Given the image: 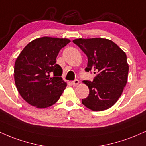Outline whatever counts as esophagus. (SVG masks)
<instances>
[{
	"instance_id": "1",
	"label": "esophagus",
	"mask_w": 146,
	"mask_h": 146,
	"mask_svg": "<svg viewBox=\"0 0 146 146\" xmlns=\"http://www.w3.org/2000/svg\"><path fill=\"white\" fill-rule=\"evenodd\" d=\"M72 84L73 85V86H76V85L79 84V83H80V82H79L78 80H75L74 81L72 82Z\"/></svg>"
}]
</instances>
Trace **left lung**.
<instances>
[{"label":"left lung","mask_w":146,"mask_h":146,"mask_svg":"<svg viewBox=\"0 0 146 146\" xmlns=\"http://www.w3.org/2000/svg\"><path fill=\"white\" fill-rule=\"evenodd\" d=\"M73 42L88 58L85 71L96 74L93 82L84 81L89 95L82 102L93 111L108 109L117 102L126 85L129 70L126 54L105 38H79Z\"/></svg>","instance_id":"8db88e82"}]
</instances>
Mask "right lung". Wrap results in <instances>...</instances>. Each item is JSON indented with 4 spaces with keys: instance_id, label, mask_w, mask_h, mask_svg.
I'll use <instances>...</instances> for the list:
<instances>
[{
    "instance_id": "right-lung-1",
    "label": "right lung",
    "mask_w": 146,
    "mask_h": 146,
    "mask_svg": "<svg viewBox=\"0 0 146 146\" xmlns=\"http://www.w3.org/2000/svg\"><path fill=\"white\" fill-rule=\"evenodd\" d=\"M67 38L42 37L27 45L16 58L14 81L20 95L38 108H45L58 101L66 86L62 78V69L56 64Z\"/></svg>"
}]
</instances>
